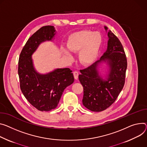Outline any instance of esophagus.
<instances>
[{"instance_id": "obj_1", "label": "esophagus", "mask_w": 147, "mask_h": 147, "mask_svg": "<svg viewBox=\"0 0 147 147\" xmlns=\"http://www.w3.org/2000/svg\"><path fill=\"white\" fill-rule=\"evenodd\" d=\"M73 74H74V77L75 80H77L78 77V73L77 71H74L73 72Z\"/></svg>"}]
</instances>
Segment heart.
<instances>
[{
    "label": "heart",
    "instance_id": "b5f03b06",
    "mask_svg": "<svg viewBox=\"0 0 147 147\" xmlns=\"http://www.w3.org/2000/svg\"><path fill=\"white\" fill-rule=\"evenodd\" d=\"M102 43V36L98 32L80 30L70 34L67 41V47L73 53H78V60L84 65H91L98 56ZM63 55L69 60L73 56L64 46H61Z\"/></svg>",
    "mask_w": 147,
    "mask_h": 147
}]
</instances>
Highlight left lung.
I'll return each mask as SVG.
<instances>
[{"mask_svg":"<svg viewBox=\"0 0 147 147\" xmlns=\"http://www.w3.org/2000/svg\"><path fill=\"white\" fill-rule=\"evenodd\" d=\"M104 28L109 38L105 52L78 76L84 88L83 104L94 112L105 110L115 101L123 88L127 67L121 42L107 27Z\"/></svg>","mask_w":147,"mask_h":147,"instance_id":"1","label":"left lung"}]
</instances>
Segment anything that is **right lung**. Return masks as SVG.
<instances>
[{
	"instance_id": "right-lung-1",
	"label": "right lung",
	"mask_w": 147,
	"mask_h": 147,
	"mask_svg": "<svg viewBox=\"0 0 147 147\" xmlns=\"http://www.w3.org/2000/svg\"><path fill=\"white\" fill-rule=\"evenodd\" d=\"M56 32L53 26H43L38 30L26 42L19 60L21 91L34 107L41 111L56 109L64 89L74 80L72 71L69 68L55 69L42 74L34 65L33 53L42 43L53 42Z\"/></svg>"
}]
</instances>
